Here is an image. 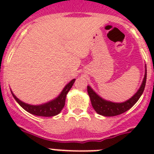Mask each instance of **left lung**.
<instances>
[{
    "label": "left lung",
    "instance_id": "left-lung-1",
    "mask_svg": "<svg viewBox=\"0 0 154 154\" xmlns=\"http://www.w3.org/2000/svg\"><path fill=\"white\" fill-rule=\"evenodd\" d=\"M146 77H147V69L145 66V73L144 77L143 79L142 84L134 96L129 100L124 102H112L110 100H106L100 97L98 94L95 92V91L90 87L87 86V92L90 97L91 106L96 110L97 114L103 116H116L120 114L125 113V111L129 110L134 104L139 100L140 97L142 96L146 84Z\"/></svg>",
    "mask_w": 154,
    "mask_h": 154
}]
</instances>
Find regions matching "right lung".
I'll list each match as a JSON object with an SVG mask.
<instances>
[{"instance_id": "1", "label": "right lung", "mask_w": 154, "mask_h": 154, "mask_svg": "<svg viewBox=\"0 0 154 154\" xmlns=\"http://www.w3.org/2000/svg\"><path fill=\"white\" fill-rule=\"evenodd\" d=\"M75 80L76 79H72L70 82H68L64 87L63 91H61V93L56 98H54V100L48 101L46 103L40 104V105H30V104L25 103L15 97V94L12 92V91L11 94L13 97L15 98V100L17 101V103L29 113L38 116L51 117V116L58 115L61 112V110H63L64 105H65L67 94L68 93V91L72 87V85L75 82Z\"/></svg>"}]
</instances>
